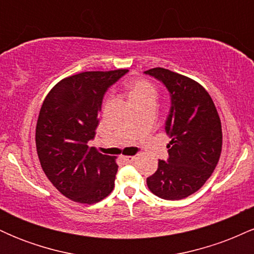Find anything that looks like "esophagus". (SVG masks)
Listing matches in <instances>:
<instances>
[{
  "mask_svg": "<svg viewBox=\"0 0 254 254\" xmlns=\"http://www.w3.org/2000/svg\"><path fill=\"white\" fill-rule=\"evenodd\" d=\"M135 160H136V156H124L123 157V161L125 162V164H132Z\"/></svg>",
  "mask_w": 254,
  "mask_h": 254,
  "instance_id": "obj_1",
  "label": "esophagus"
}]
</instances>
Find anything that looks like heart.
Masks as SVG:
<instances>
[{"label": "heart", "mask_w": 254, "mask_h": 254, "mask_svg": "<svg viewBox=\"0 0 254 254\" xmlns=\"http://www.w3.org/2000/svg\"><path fill=\"white\" fill-rule=\"evenodd\" d=\"M129 99L131 103L145 100V99H156V89L150 82L145 80H133L127 87Z\"/></svg>", "instance_id": "heart-1"}]
</instances>
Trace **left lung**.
Returning a JSON list of instances; mask_svg holds the SVG:
<instances>
[{
    "mask_svg": "<svg viewBox=\"0 0 254 254\" xmlns=\"http://www.w3.org/2000/svg\"><path fill=\"white\" fill-rule=\"evenodd\" d=\"M144 74L164 84L171 98L165 123L171 138L168 159L159 160L147 185L162 199H183L202 188L220 160V117L209 93L196 81L164 68L149 69Z\"/></svg>",
    "mask_w": 254,
    "mask_h": 254,
    "instance_id": "left-lung-1",
    "label": "left lung"
}]
</instances>
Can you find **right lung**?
<instances>
[{
    "label": "right lung",
    "mask_w": 254,
    "mask_h": 254,
    "mask_svg": "<svg viewBox=\"0 0 254 254\" xmlns=\"http://www.w3.org/2000/svg\"><path fill=\"white\" fill-rule=\"evenodd\" d=\"M127 69L86 71L63 78L40 109L36 145L44 173L63 196L77 203H97L115 186L118 166L88 142L94 138L105 93Z\"/></svg>",
    "instance_id": "1"
}]
</instances>
